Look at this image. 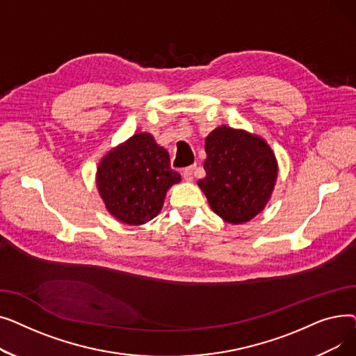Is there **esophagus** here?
Returning a JSON list of instances; mask_svg holds the SVG:
<instances>
[{
  "instance_id": "1",
  "label": "esophagus",
  "mask_w": 356,
  "mask_h": 356,
  "mask_svg": "<svg viewBox=\"0 0 356 356\" xmlns=\"http://www.w3.org/2000/svg\"><path fill=\"white\" fill-rule=\"evenodd\" d=\"M181 176L186 181H193V177H195V165H191V167H186L181 170Z\"/></svg>"
}]
</instances>
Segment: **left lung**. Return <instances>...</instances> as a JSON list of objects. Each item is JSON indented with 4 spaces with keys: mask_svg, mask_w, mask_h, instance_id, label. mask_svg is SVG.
<instances>
[{
    "mask_svg": "<svg viewBox=\"0 0 356 356\" xmlns=\"http://www.w3.org/2000/svg\"><path fill=\"white\" fill-rule=\"evenodd\" d=\"M207 176L197 186L212 211L229 223H244L266 208L278 165L270 145L244 129L222 125L204 141Z\"/></svg>",
    "mask_w": 356,
    "mask_h": 356,
    "instance_id": "8db88e82",
    "label": "left lung"
}]
</instances>
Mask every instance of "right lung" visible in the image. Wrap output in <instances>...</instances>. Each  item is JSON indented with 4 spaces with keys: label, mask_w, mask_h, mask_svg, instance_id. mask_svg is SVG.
<instances>
[{
    "label": "right lung",
    "mask_w": 356,
    "mask_h": 356,
    "mask_svg": "<svg viewBox=\"0 0 356 356\" xmlns=\"http://www.w3.org/2000/svg\"><path fill=\"white\" fill-rule=\"evenodd\" d=\"M181 180L170 156L152 134L137 133L99 161L97 188L106 211L127 225L156 218L167 191Z\"/></svg>",
    "instance_id": "obj_1"
}]
</instances>
